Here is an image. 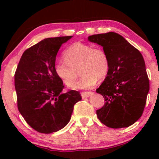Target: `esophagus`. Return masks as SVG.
<instances>
[{
    "label": "esophagus",
    "instance_id": "1",
    "mask_svg": "<svg viewBox=\"0 0 159 159\" xmlns=\"http://www.w3.org/2000/svg\"><path fill=\"white\" fill-rule=\"evenodd\" d=\"M93 94V92H82L81 93V95L82 97V98H85L90 97V95H92Z\"/></svg>",
    "mask_w": 159,
    "mask_h": 159
}]
</instances>
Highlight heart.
Instances as JSON below:
<instances>
[{"label": "heart", "mask_w": 159, "mask_h": 159, "mask_svg": "<svg viewBox=\"0 0 159 159\" xmlns=\"http://www.w3.org/2000/svg\"><path fill=\"white\" fill-rule=\"evenodd\" d=\"M63 56L65 61L56 63L55 72L66 86L71 87L77 79L79 67L82 75L74 84L73 88L76 90L93 88L98 80L105 79L109 71V58L102 48L77 42L65 50Z\"/></svg>", "instance_id": "obj_1"}]
</instances>
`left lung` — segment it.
<instances>
[{
    "label": "left lung",
    "mask_w": 159,
    "mask_h": 159,
    "mask_svg": "<svg viewBox=\"0 0 159 159\" xmlns=\"http://www.w3.org/2000/svg\"><path fill=\"white\" fill-rule=\"evenodd\" d=\"M88 40L101 45L107 53L110 68L96 90L105 100L96 111L98 118L108 127H127L142 116L149 92V80L142 54L116 32L93 34Z\"/></svg>",
    "instance_id": "1"
}]
</instances>
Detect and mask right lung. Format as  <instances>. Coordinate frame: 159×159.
I'll return each mask as SVG.
<instances>
[{
  "instance_id": "add662e5",
  "label": "right lung",
  "mask_w": 159,
  "mask_h": 159,
  "mask_svg": "<svg viewBox=\"0 0 159 159\" xmlns=\"http://www.w3.org/2000/svg\"><path fill=\"white\" fill-rule=\"evenodd\" d=\"M72 36L45 38L24 52L14 75L18 109L32 129L50 134L70 121L80 93H63V82L54 69L56 57L63 43Z\"/></svg>"
}]
</instances>
